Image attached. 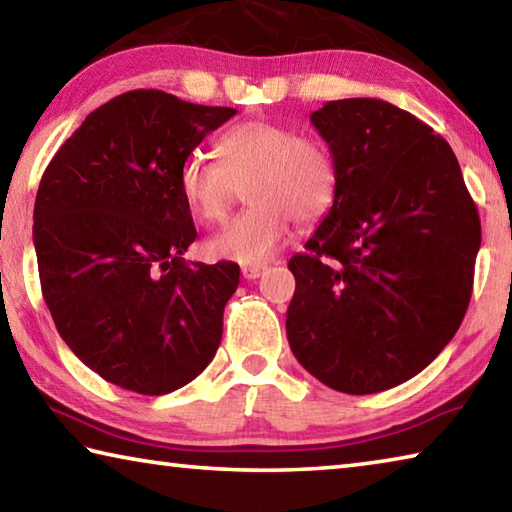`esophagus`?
<instances>
[{"label": "esophagus", "mask_w": 512, "mask_h": 512, "mask_svg": "<svg viewBox=\"0 0 512 512\" xmlns=\"http://www.w3.org/2000/svg\"><path fill=\"white\" fill-rule=\"evenodd\" d=\"M264 271H266L264 264H248V266L241 268V275H244L246 280H257V277L262 275Z\"/></svg>", "instance_id": "obj_1"}]
</instances>
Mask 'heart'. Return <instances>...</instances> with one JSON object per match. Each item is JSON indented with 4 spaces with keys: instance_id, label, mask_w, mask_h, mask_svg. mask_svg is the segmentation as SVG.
Masks as SVG:
<instances>
[{
    "instance_id": "1",
    "label": "heart",
    "mask_w": 512,
    "mask_h": 512,
    "mask_svg": "<svg viewBox=\"0 0 512 512\" xmlns=\"http://www.w3.org/2000/svg\"><path fill=\"white\" fill-rule=\"evenodd\" d=\"M219 160L192 155L180 169V194L198 221L221 223L248 185L253 203L207 239V253L237 264H264L289 239L293 221L316 223L332 210L339 167L323 142L296 128L250 119L225 131Z\"/></svg>"
}]
</instances>
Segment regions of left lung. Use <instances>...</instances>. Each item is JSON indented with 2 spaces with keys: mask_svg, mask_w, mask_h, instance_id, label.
I'll use <instances>...</instances> for the list:
<instances>
[{
  "mask_svg": "<svg viewBox=\"0 0 512 512\" xmlns=\"http://www.w3.org/2000/svg\"><path fill=\"white\" fill-rule=\"evenodd\" d=\"M339 192L289 259L291 352L334 391L368 395L411 379L452 341L470 305L481 221L443 137L381 99L311 112Z\"/></svg>",
  "mask_w": 512,
  "mask_h": 512,
  "instance_id": "1",
  "label": "left lung"
}]
</instances>
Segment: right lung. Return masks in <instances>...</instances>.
I'll return each instance as SVG.
<instances>
[{
	"instance_id": "right-lung-1",
	"label": "right lung",
	"mask_w": 512,
	"mask_h": 512,
	"mask_svg": "<svg viewBox=\"0 0 512 512\" xmlns=\"http://www.w3.org/2000/svg\"><path fill=\"white\" fill-rule=\"evenodd\" d=\"M237 110L160 90L103 103L60 146L33 210L42 298L85 366L140 395L196 379L219 350L232 262H187L180 169Z\"/></svg>"
}]
</instances>
